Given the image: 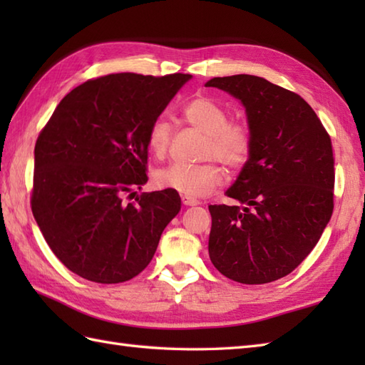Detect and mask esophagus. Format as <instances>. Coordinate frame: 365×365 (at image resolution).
Segmentation results:
<instances>
[{
	"label": "esophagus",
	"mask_w": 365,
	"mask_h": 365,
	"mask_svg": "<svg viewBox=\"0 0 365 365\" xmlns=\"http://www.w3.org/2000/svg\"><path fill=\"white\" fill-rule=\"evenodd\" d=\"M182 204L187 205V207H192V205H197L199 200L195 199V197H191V196L183 195V196H182Z\"/></svg>",
	"instance_id": "1"
}]
</instances>
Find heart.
I'll list each match as a JSON object with an SVG mask.
<instances>
[{"label":"heart","instance_id":"heart-1","mask_svg":"<svg viewBox=\"0 0 365 365\" xmlns=\"http://www.w3.org/2000/svg\"><path fill=\"white\" fill-rule=\"evenodd\" d=\"M183 118L190 125L207 136L204 158L221 160L232 169L245 166L251 155L252 136L243 122L229 120L224 106L205 96H199L183 106ZM170 144V125L165 119H157L147 131V147L155 158H163ZM226 170L218 163L208 161L202 165H169L153 174L158 188H168L191 197L210 195L226 182Z\"/></svg>","mask_w":365,"mask_h":365}]
</instances>
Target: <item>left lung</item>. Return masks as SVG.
Listing matches in <instances>:
<instances>
[{"mask_svg":"<svg viewBox=\"0 0 365 365\" xmlns=\"http://www.w3.org/2000/svg\"><path fill=\"white\" fill-rule=\"evenodd\" d=\"M242 100L251 155L227 197L210 205L208 254L221 274L267 284L297 268L319 243L334 208V157L328 131L304 98L254 75L205 83Z\"/></svg>","mask_w":365,"mask_h":365,"instance_id":"obj_1","label":"left lung"}]
</instances>
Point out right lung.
<instances>
[{
    "mask_svg": "<svg viewBox=\"0 0 365 365\" xmlns=\"http://www.w3.org/2000/svg\"><path fill=\"white\" fill-rule=\"evenodd\" d=\"M188 73H111L61 100L34 147L31 210L45 242L88 281L118 284L149 265L163 230L180 212L174 190L141 192L147 131Z\"/></svg>",
    "mask_w": 365,
    "mask_h": 365,
    "instance_id": "add662e5",
    "label": "right lung"
}]
</instances>
